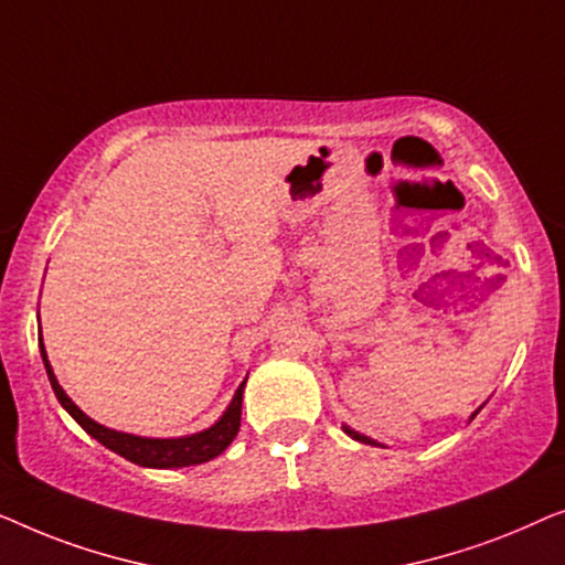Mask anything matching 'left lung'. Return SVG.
I'll list each match as a JSON object with an SVG mask.
<instances>
[{
  "mask_svg": "<svg viewBox=\"0 0 565 565\" xmlns=\"http://www.w3.org/2000/svg\"><path fill=\"white\" fill-rule=\"evenodd\" d=\"M479 409H481V407H479ZM479 409H476V412H473V415H471V419H473L476 415H479ZM343 430H345L348 435H351V438H353V440H359V443H365V445H381V443H376V440L365 438V435H361V433H355V430H351V427H348V425H343Z\"/></svg>",
  "mask_w": 565,
  "mask_h": 565,
  "instance_id": "obj_1",
  "label": "left lung"
}]
</instances>
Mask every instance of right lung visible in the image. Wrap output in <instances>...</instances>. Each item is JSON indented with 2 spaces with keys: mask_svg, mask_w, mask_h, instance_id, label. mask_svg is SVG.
<instances>
[{
  "mask_svg": "<svg viewBox=\"0 0 565 565\" xmlns=\"http://www.w3.org/2000/svg\"><path fill=\"white\" fill-rule=\"evenodd\" d=\"M41 355H43L47 381H51L55 399L61 402V407L66 409L68 415L74 417L76 423L92 435L94 440L102 443L105 448H109L113 452H117V456L132 460V463H138V466H146V468H184V466L206 463V460L217 458L220 452L235 440L237 430H241V409H243L245 381L241 386H237L233 402L227 404V409L222 412V417L212 427H206V430H200L194 435H184V438H140V435L120 433V430H113V427L94 423L89 415H84V412L78 409L74 402H71V396L63 392L58 379H55V373L51 369V361H47L43 335H41Z\"/></svg>",
  "mask_w": 565,
  "mask_h": 565,
  "instance_id": "1",
  "label": "right lung"
}]
</instances>
